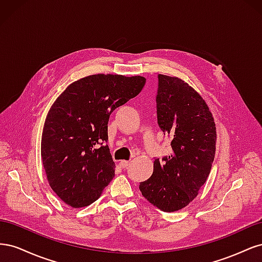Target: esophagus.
<instances>
[{
	"label": "esophagus",
	"instance_id": "1",
	"mask_svg": "<svg viewBox=\"0 0 262 262\" xmlns=\"http://www.w3.org/2000/svg\"><path fill=\"white\" fill-rule=\"evenodd\" d=\"M119 165H120L121 168L125 169V168H128V166L130 165V163L128 161H121L120 163H119Z\"/></svg>",
	"mask_w": 262,
	"mask_h": 262
}]
</instances>
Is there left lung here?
<instances>
[{"label": "left lung", "instance_id": "left-lung-1", "mask_svg": "<svg viewBox=\"0 0 262 262\" xmlns=\"http://www.w3.org/2000/svg\"><path fill=\"white\" fill-rule=\"evenodd\" d=\"M156 104L158 125L171 139L172 152L163 162L156 158L140 191L156 208L175 212L194 199L210 175L216 126L201 95L181 78L158 74Z\"/></svg>", "mask_w": 262, "mask_h": 262}]
</instances>
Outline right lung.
<instances>
[{
    "instance_id": "add662e5",
    "label": "right lung",
    "mask_w": 262,
    "mask_h": 262,
    "mask_svg": "<svg viewBox=\"0 0 262 262\" xmlns=\"http://www.w3.org/2000/svg\"><path fill=\"white\" fill-rule=\"evenodd\" d=\"M143 76L94 74L70 84L52 104L41 137L49 185L72 208L100 196L115 177L108 140L109 116L143 89Z\"/></svg>"
}]
</instances>
